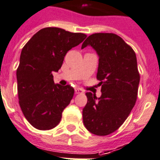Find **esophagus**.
<instances>
[{
    "mask_svg": "<svg viewBox=\"0 0 160 160\" xmlns=\"http://www.w3.org/2000/svg\"><path fill=\"white\" fill-rule=\"evenodd\" d=\"M75 93L76 94H82L83 91L80 88H75Z\"/></svg>",
    "mask_w": 160,
    "mask_h": 160,
    "instance_id": "1",
    "label": "esophagus"
}]
</instances>
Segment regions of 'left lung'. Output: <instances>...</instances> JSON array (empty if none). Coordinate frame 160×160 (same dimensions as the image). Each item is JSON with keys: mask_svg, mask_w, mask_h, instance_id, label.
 I'll return each mask as SVG.
<instances>
[{"mask_svg": "<svg viewBox=\"0 0 160 160\" xmlns=\"http://www.w3.org/2000/svg\"><path fill=\"white\" fill-rule=\"evenodd\" d=\"M88 45L99 57L96 78L102 95L97 98L91 92L86 93L83 124L91 133L105 136L119 129L134 107L140 81L137 57L133 48L116 34L91 35L82 48Z\"/></svg>", "mask_w": 160, "mask_h": 160, "instance_id": "obj_1", "label": "left lung"}]
</instances>
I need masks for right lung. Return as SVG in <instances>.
<instances>
[{"instance_id": "add662e5", "label": "right lung", "mask_w": 160, "mask_h": 160, "mask_svg": "<svg viewBox=\"0 0 160 160\" xmlns=\"http://www.w3.org/2000/svg\"><path fill=\"white\" fill-rule=\"evenodd\" d=\"M86 37L85 34L46 27L23 47L16 73L18 102L26 119L35 129L49 130L61 121L74 90L69 85L55 84L52 72L61 69L65 54Z\"/></svg>"}]
</instances>
